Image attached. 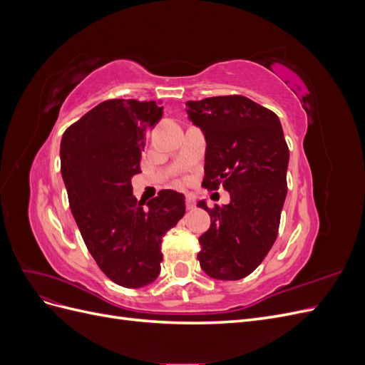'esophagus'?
I'll return each instance as SVG.
<instances>
[{"instance_id":"obj_1","label":"esophagus","mask_w":365,"mask_h":365,"mask_svg":"<svg viewBox=\"0 0 365 365\" xmlns=\"http://www.w3.org/2000/svg\"><path fill=\"white\" fill-rule=\"evenodd\" d=\"M185 205H187V208L189 210H193L195 208V196L193 195H187L185 196Z\"/></svg>"}]
</instances>
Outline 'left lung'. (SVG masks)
Returning <instances> with one entry per match:
<instances>
[{
  "label": "left lung",
  "mask_w": 365,
  "mask_h": 365,
  "mask_svg": "<svg viewBox=\"0 0 365 365\" xmlns=\"http://www.w3.org/2000/svg\"><path fill=\"white\" fill-rule=\"evenodd\" d=\"M205 135L202 187L230 193V204L208 208L212 224L200 237L201 268L217 280H239L256 269L277 239L288 185L289 149L279 117L244 96L187 102Z\"/></svg>",
  "instance_id": "left-lung-1"
}]
</instances>
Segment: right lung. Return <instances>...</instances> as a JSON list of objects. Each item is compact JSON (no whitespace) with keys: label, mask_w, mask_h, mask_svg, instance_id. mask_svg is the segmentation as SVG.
Wrapping results in <instances>:
<instances>
[{"label":"right lung","mask_w":365,"mask_h":365,"mask_svg":"<svg viewBox=\"0 0 365 365\" xmlns=\"http://www.w3.org/2000/svg\"><path fill=\"white\" fill-rule=\"evenodd\" d=\"M157 102L113 98L63 132L61 172L85 245L108 279L143 288L158 277L161 240L185 213L184 195L161 190L148 204L132 195Z\"/></svg>","instance_id":"1"}]
</instances>
